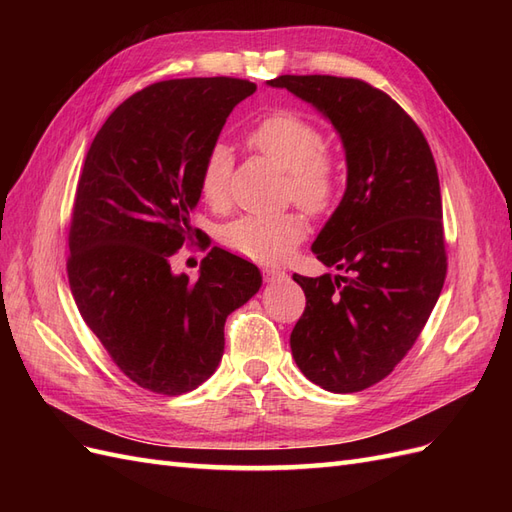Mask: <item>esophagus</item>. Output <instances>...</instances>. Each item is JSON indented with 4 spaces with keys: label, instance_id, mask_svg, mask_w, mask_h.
<instances>
[{
    "label": "esophagus",
    "instance_id": "esophagus-1",
    "mask_svg": "<svg viewBox=\"0 0 512 512\" xmlns=\"http://www.w3.org/2000/svg\"><path fill=\"white\" fill-rule=\"evenodd\" d=\"M265 280L267 282H284V280H288V273L282 271V269L271 267V269L265 271Z\"/></svg>",
    "mask_w": 512,
    "mask_h": 512
}]
</instances>
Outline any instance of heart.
Segmentation results:
<instances>
[{
    "label": "heart",
    "mask_w": 512,
    "mask_h": 512,
    "mask_svg": "<svg viewBox=\"0 0 512 512\" xmlns=\"http://www.w3.org/2000/svg\"><path fill=\"white\" fill-rule=\"evenodd\" d=\"M247 143L286 173V194L307 213H329L342 190V177L327 153V138L316 123L294 113H273L247 136ZM232 153L215 143L200 168L198 188L205 203L222 209L228 203ZM305 220L297 211L273 218L243 215L222 230V241L232 252L258 262L286 258L305 237Z\"/></svg>",
    "instance_id": "heart-1"
}]
</instances>
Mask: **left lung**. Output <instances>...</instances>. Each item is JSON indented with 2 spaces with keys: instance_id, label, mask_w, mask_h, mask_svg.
Segmentation results:
<instances>
[{
  "instance_id": "8db88e82",
  "label": "left lung",
  "mask_w": 512,
  "mask_h": 512,
  "mask_svg": "<svg viewBox=\"0 0 512 512\" xmlns=\"http://www.w3.org/2000/svg\"><path fill=\"white\" fill-rule=\"evenodd\" d=\"M269 85L314 104L342 136L348 164L342 203L312 245L342 275H292L307 299L292 356L322 389L363 391L408 354L442 292L438 168L414 119L365 81L284 74Z\"/></svg>"
}]
</instances>
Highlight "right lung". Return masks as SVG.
<instances>
[{
  "label": "right lung",
  "mask_w": 512,
  "mask_h": 512,
  "mask_svg": "<svg viewBox=\"0 0 512 512\" xmlns=\"http://www.w3.org/2000/svg\"><path fill=\"white\" fill-rule=\"evenodd\" d=\"M254 91L230 76L153 83L115 108L87 151L68 232L70 290L113 363L151 393L203 384L224 354L228 314L262 284L256 265L220 247L198 280L170 271L194 237L200 168Z\"/></svg>",
  "instance_id": "1"
}]
</instances>
